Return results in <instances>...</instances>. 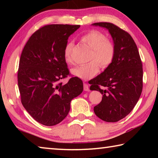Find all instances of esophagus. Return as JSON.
Wrapping results in <instances>:
<instances>
[{
    "instance_id": "obj_1",
    "label": "esophagus",
    "mask_w": 158,
    "mask_h": 158,
    "mask_svg": "<svg viewBox=\"0 0 158 158\" xmlns=\"http://www.w3.org/2000/svg\"><path fill=\"white\" fill-rule=\"evenodd\" d=\"M84 89L85 91H89V85H88L87 84H85V83H84Z\"/></svg>"
}]
</instances>
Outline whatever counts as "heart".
<instances>
[{
  "mask_svg": "<svg viewBox=\"0 0 158 158\" xmlns=\"http://www.w3.org/2000/svg\"><path fill=\"white\" fill-rule=\"evenodd\" d=\"M81 40L91 49L89 56L90 62L86 65L74 68L70 72L74 77L83 80H88L98 74L99 66L101 69H105L111 65L115 57L116 48L113 42L106 39L105 34L95 30L82 35ZM73 42H69L64 48V58L68 64L73 63Z\"/></svg>",
  "mask_w": 158,
  "mask_h": 158,
  "instance_id": "obj_1",
  "label": "heart"
}]
</instances>
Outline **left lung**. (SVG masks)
I'll list each match as a JSON object with an SVG mask.
<instances>
[{
	"label": "left lung",
	"mask_w": 158,
	"mask_h": 158,
	"mask_svg": "<svg viewBox=\"0 0 158 158\" xmlns=\"http://www.w3.org/2000/svg\"><path fill=\"white\" fill-rule=\"evenodd\" d=\"M92 25L107 29L116 48L111 65L90 81V89L102 95L94 112L104 121L117 122L130 113L140 98L143 88L142 63L137 45L127 32L111 23Z\"/></svg>",
	"instance_id": "left-lung-1"
}]
</instances>
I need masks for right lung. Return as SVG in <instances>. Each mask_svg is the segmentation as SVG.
I'll return each mask as SVG.
<instances>
[{"instance_id": "right-lung-1", "label": "right lung", "mask_w": 158, "mask_h": 158, "mask_svg": "<svg viewBox=\"0 0 158 158\" xmlns=\"http://www.w3.org/2000/svg\"><path fill=\"white\" fill-rule=\"evenodd\" d=\"M79 25L50 24L38 29L21 53L17 78L21 103L40 123L53 126L67 116L70 102L83 91L81 79L71 77L63 51Z\"/></svg>"}]
</instances>
